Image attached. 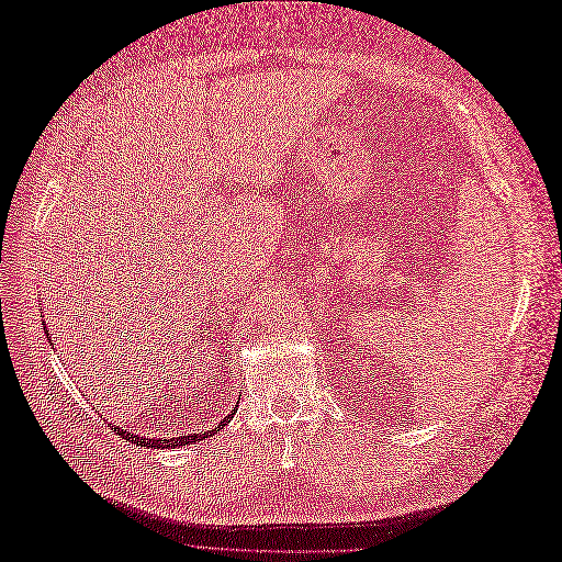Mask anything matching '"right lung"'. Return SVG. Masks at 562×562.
<instances>
[{
	"instance_id": "1",
	"label": "right lung",
	"mask_w": 562,
	"mask_h": 562,
	"mask_svg": "<svg viewBox=\"0 0 562 562\" xmlns=\"http://www.w3.org/2000/svg\"><path fill=\"white\" fill-rule=\"evenodd\" d=\"M42 326H44V333H46V337H48L46 321H42ZM48 342H54V339H48ZM232 417H234V413H232V415H227V417H225L223 422H220L217 427H215V429H211V431L187 434V436H173V438H145V436H138V434L128 431L126 427H114V429H116V434H119V436L126 438L128 443H133V446H140V448H180V446H192V443H199V440H206V438H211V436H213V434H217L220 429H225Z\"/></svg>"
}]
</instances>
